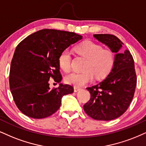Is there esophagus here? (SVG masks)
Listing matches in <instances>:
<instances>
[{
  "mask_svg": "<svg viewBox=\"0 0 146 146\" xmlns=\"http://www.w3.org/2000/svg\"><path fill=\"white\" fill-rule=\"evenodd\" d=\"M74 92H78V91H80V90H81V88L74 87Z\"/></svg>",
  "mask_w": 146,
  "mask_h": 146,
  "instance_id": "34e87169",
  "label": "esophagus"
}]
</instances>
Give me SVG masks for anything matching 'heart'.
I'll use <instances>...</instances> for the list:
<instances>
[{
  "label": "heart",
  "instance_id": "1",
  "mask_svg": "<svg viewBox=\"0 0 146 146\" xmlns=\"http://www.w3.org/2000/svg\"><path fill=\"white\" fill-rule=\"evenodd\" d=\"M77 51L88 58L84 71H72L65 76V81L75 87H81L91 82L94 74L102 78L108 74L114 64V55L109 49H104L100 44L93 41H85L77 46ZM72 55L69 49H65L59 57V64L64 71L71 68Z\"/></svg>",
  "mask_w": 146,
  "mask_h": 146
}]
</instances>
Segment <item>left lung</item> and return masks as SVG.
I'll return each instance as SVG.
<instances>
[{"mask_svg":"<svg viewBox=\"0 0 146 146\" xmlns=\"http://www.w3.org/2000/svg\"><path fill=\"white\" fill-rule=\"evenodd\" d=\"M93 36L115 53L114 64L104 80L87 88L91 99L83 108L95 120H114L125 112L133 98L137 84L134 60L130 51L122 49L124 44L116 36L100 34Z\"/></svg>","mask_w":146,"mask_h":146,"instance_id":"8db88e82","label":"left lung"}]
</instances>
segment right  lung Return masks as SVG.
<instances>
[{
    "mask_svg": "<svg viewBox=\"0 0 146 146\" xmlns=\"http://www.w3.org/2000/svg\"><path fill=\"white\" fill-rule=\"evenodd\" d=\"M82 38L74 32L43 29L17 46L11 64L9 86L23 114L37 119L51 116L58 110L63 96L74 92L72 86L62 83L51 89L48 80L61 82L59 55Z\"/></svg>",
    "mask_w": 146,
    "mask_h": 146,
    "instance_id": "1",
    "label": "right lung"
}]
</instances>
